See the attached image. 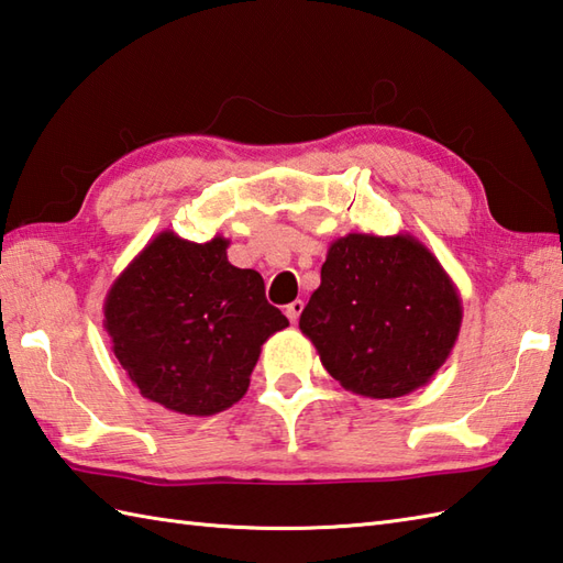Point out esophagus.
I'll list each match as a JSON object with an SVG mask.
<instances>
[{
    "mask_svg": "<svg viewBox=\"0 0 563 563\" xmlns=\"http://www.w3.org/2000/svg\"><path fill=\"white\" fill-rule=\"evenodd\" d=\"M301 311H303V301H301V298H296V301L286 306V318H289L291 323H296L298 316H301Z\"/></svg>",
    "mask_w": 563,
    "mask_h": 563,
    "instance_id": "esophagus-1",
    "label": "esophagus"
}]
</instances>
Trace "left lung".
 <instances>
[{
  "mask_svg": "<svg viewBox=\"0 0 563 563\" xmlns=\"http://www.w3.org/2000/svg\"><path fill=\"white\" fill-rule=\"evenodd\" d=\"M462 298L416 235L347 233L330 243L298 328L328 374L364 398H400L450 357Z\"/></svg>",
  "mask_w": 563,
  "mask_h": 563,
  "instance_id": "left-lung-1",
  "label": "left lung"
}]
</instances>
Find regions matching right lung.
<instances>
[{
    "label": "right lung",
    "mask_w": 563,
    "mask_h": 563,
    "mask_svg": "<svg viewBox=\"0 0 563 563\" xmlns=\"http://www.w3.org/2000/svg\"><path fill=\"white\" fill-rule=\"evenodd\" d=\"M231 240L157 233L104 298L111 350L143 398L181 416H216L247 394L262 345L289 320L255 269L228 262Z\"/></svg>",
    "instance_id": "1"
}]
</instances>
